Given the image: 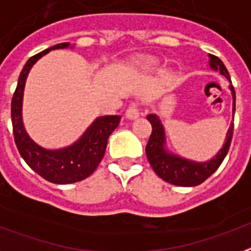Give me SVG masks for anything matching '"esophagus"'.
Segmentation results:
<instances>
[{"mask_svg":"<svg viewBox=\"0 0 251 251\" xmlns=\"http://www.w3.org/2000/svg\"><path fill=\"white\" fill-rule=\"evenodd\" d=\"M140 117V107H138V103H130L129 107L126 109V118L129 120H135Z\"/></svg>","mask_w":251,"mask_h":251,"instance_id":"34e87169","label":"esophagus"}]
</instances>
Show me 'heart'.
<instances>
[{
    "mask_svg": "<svg viewBox=\"0 0 251 251\" xmlns=\"http://www.w3.org/2000/svg\"><path fill=\"white\" fill-rule=\"evenodd\" d=\"M144 64L145 65H150V64H151V59H145Z\"/></svg>",
    "mask_w": 251,
    "mask_h": 251,
    "instance_id": "1",
    "label": "heart"
}]
</instances>
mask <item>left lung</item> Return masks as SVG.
I'll return each mask as SVG.
<instances>
[{
	"label": "left lung",
	"mask_w": 251,
	"mask_h": 251,
	"mask_svg": "<svg viewBox=\"0 0 251 251\" xmlns=\"http://www.w3.org/2000/svg\"><path fill=\"white\" fill-rule=\"evenodd\" d=\"M210 68L214 70H220V73L225 75L230 81V75L227 69L218 57L210 54ZM231 82V81H230ZM231 96H233V117L235 111V92L233 86L230 85ZM151 124V134L146 145V157L149 159L151 168L155 174L163 181L177 185V186H197L220 168V165L226 157L229 151L231 138H233V130H234V124L231 122L227 134H226V142L224 148L218 151L215 158L207 161V162H194L189 159L181 158L178 155L169 153L165 149V130L161 124V121L155 114H149L146 117Z\"/></svg>",
	"instance_id": "obj_1"
}]
</instances>
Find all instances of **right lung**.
Returning a JSON list of instances; mask_svg holds the SVG:
<instances>
[{"mask_svg":"<svg viewBox=\"0 0 251 251\" xmlns=\"http://www.w3.org/2000/svg\"><path fill=\"white\" fill-rule=\"evenodd\" d=\"M69 45V42L58 44L27 59L12 98L13 134L17 149L37 174L46 181L58 185L78 182L93 174L103 158L109 135L118 126L121 120L120 116L98 117L77 142L58 150L44 149L27 135L22 122V97L27 74L42 55L53 49H65Z\"/></svg>","mask_w":251,"mask_h":251,"instance_id":"obj_1","label":"right lung"}]
</instances>
